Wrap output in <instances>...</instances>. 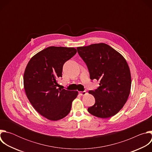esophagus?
I'll return each instance as SVG.
<instances>
[{
    "label": "esophagus",
    "instance_id": "1",
    "mask_svg": "<svg viewBox=\"0 0 152 152\" xmlns=\"http://www.w3.org/2000/svg\"><path fill=\"white\" fill-rule=\"evenodd\" d=\"M79 95L80 96H84L86 94V92L85 91H79Z\"/></svg>",
    "mask_w": 152,
    "mask_h": 152
}]
</instances>
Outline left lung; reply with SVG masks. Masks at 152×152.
<instances>
[{
  "label": "left lung",
  "instance_id": "8db88e82",
  "mask_svg": "<svg viewBox=\"0 0 152 152\" xmlns=\"http://www.w3.org/2000/svg\"><path fill=\"white\" fill-rule=\"evenodd\" d=\"M88 67L90 79L100 81L94 91H89L95 103L88 108L94 116L106 118L117 114L126 103L131 88V75L124 58L104 43L77 48Z\"/></svg>",
  "mask_w": 152,
  "mask_h": 152
}]
</instances>
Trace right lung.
Returning <instances> with one entry per match:
<instances>
[{"label":"right lung","instance_id":"1","mask_svg":"<svg viewBox=\"0 0 152 152\" xmlns=\"http://www.w3.org/2000/svg\"><path fill=\"white\" fill-rule=\"evenodd\" d=\"M77 52L75 48L50 46L30 59L23 76L26 94L34 109L48 120L56 121L70 112L77 91L61 90L58 79L63 65Z\"/></svg>","mask_w":152,"mask_h":152}]
</instances>
